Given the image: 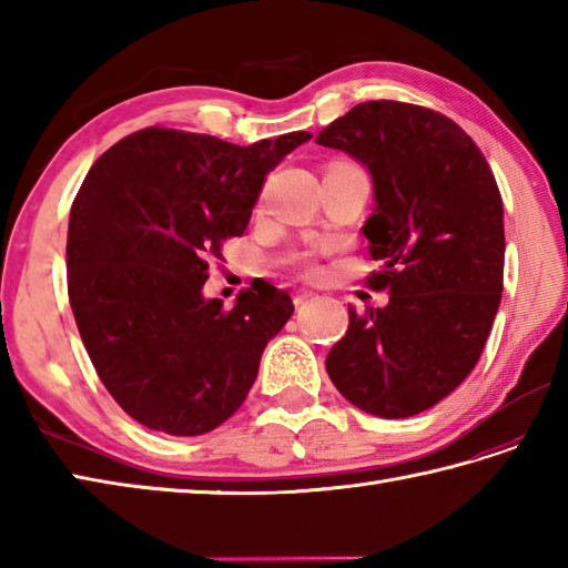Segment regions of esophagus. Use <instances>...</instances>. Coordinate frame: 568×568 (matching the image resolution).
<instances>
[{
    "instance_id": "esophagus-1",
    "label": "esophagus",
    "mask_w": 568,
    "mask_h": 568,
    "mask_svg": "<svg viewBox=\"0 0 568 568\" xmlns=\"http://www.w3.org/2000/svg\"><path fill=\"white\" fill-rule=\"evenodd\" d=\"M315 297H317L315 293H307V291L305 293H297L295 295V305H305V303H310V300H315Z\"/></svg>"
}]
</instances>
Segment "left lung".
Segmentation results:
<instances>
[{"instance_id":"obj_1","label":"left lung","mask_w":568,"mask_h":568,"mask_svg":"<svg viewBox=\"0 0 568 568\" xmlns=\"http://www.w3.org/2000/svg\"><path fill=\"white\" fill-rule=\"evenodd\" d=\"M373 180L364 224L368 277L385 307L358 315L332 346L327 373L348 403L403 419L456 390L498 315L505 268L503 200L484 153L449 116L405 102H364L320 131Z\"/></svg>"}]
</instances>
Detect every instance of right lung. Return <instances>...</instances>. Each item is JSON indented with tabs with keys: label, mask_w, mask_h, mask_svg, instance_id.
Returning a JSON list of instances; mask_svg holds the SVG:
<instances>
[{
	"label": "right lung",
	"mask_w": 568,
	"mask_h": 568,
	"mask_svg": "<svg viewBox=\"0 0 568 568\" xmlns=\"http://www.w3.org/2000/svg\"><path fill=\"white\" fill-rule=\"evenodd\" d=\"M310 139L236 146L151 126L90 168L70 207V307L104 388L143 427L197 437L246 400L293 300L271 285L224 310L202 285L222 241L246 232L265 175Z\"/></svg>",
	"instance_id": "add662e5"
}]
</instances>
